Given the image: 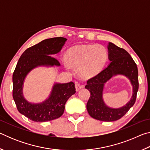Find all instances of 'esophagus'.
Masks as SVG:
<instances>
[{
    "mask_svg": "<svg viewBox=\"0 0 150 150\" xmlns=\"http://www.w3.org/2000/svg\"><path fill=\"white\" fill-rule=\"evenodd\" d=\"M83 87V86H81L79 83L77 81H75V88H76V91H78L81 89V88Z\"/></svg>",
    "mask_w": 150,
    "mask_h": 150,
    "instance_id": "esophagus-1",
    "label": "esophagus"
}]
</instances>
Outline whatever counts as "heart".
I'll return each instance as SVG.
<instances>
[{"label": "heart", "instance_id": "heart-1", "mask_svg": "<svg viewBox=\"0 0 150 150\" xmlns=\"http://www.w3.org/2000/svg\"><path fill=\"white\" fill-rule=\"evenodd\" d=\"M107 59V50L103 45H81L68 51L65 65L69 69H71L69 65L80 67L81 75L85 78H91L102 71Z\"/></svg>", "mask_w": 150, "mask_h": 150}]
</instances>
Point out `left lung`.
I'll return each instance as SVG.
<instances>
[{
  "mask_svg": "<svg viewBox=\"0 0 150 150\" xmlns=\"http://www.w3.org/2000/svg\"><path fill=\"white\" fill-rule=\"evenodd\" d=\"M108 59L110 63L102 71L89 79L85 88L90 91L91 96L87 104L88 113L96 120L112 122L121 118L136 102L138 91V67L132 57L123 48L109 42ZM123 74L130 79L133 87V94L131 100L119 109H112L106 106L102 99L103 85L114 75Z\"/></svg>",
  "mask_w": 150,
  "mask_h": 150,
  "instance_id": "left-lung-1",
  "label": "left lung"
}]
</instances>
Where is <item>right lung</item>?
I'll return each mask as SVG.
<instances>
[{
	"label": "right lung",
	"mask_w": 150,
	"mask_h": 150,
	"mask_svg": "<svg viewBox=\"0 0 150 150\" xmlns=\"http://www.w3.org/2000/svg\"><path fill=\"white\" fill-rule=\"evenodd\" d=\"M66 40L63 37L43 40L25 50L17 63L12 75V96L19 112L32 121L47 122L59 118L67 100L76 92L73 82L55 83L49 98L39 104L28 102L22 94L24 79L30 71L38 66L60 65L52 55L60 52Z\"/></svg>",
	"instance_id": "obj_1"
}]
</instances>
